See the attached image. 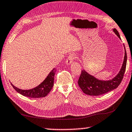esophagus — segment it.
Returning a JSON list of instances; mask_svg holds the SVG:
<instances>
[{
	"mask_svg": "<svg viewBox=\"0 0 132 132\" xmlns=\"http://www.w3.org/2000/svg\"><path fill=\"white\" fill-rule=\"evenodd\" d=\"M76 58V55H73V54H72V55H70L68 56V57L67 58V59L66 60V64L67 65H69V64H72L73 60L75 59Z\"/></svg>",
	"mask_w": 132,
	"mask_h": 132,
	"instance_id": "34e87169",
	"label": "esophagus"
}]
</instances>
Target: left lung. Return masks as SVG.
I'll list each match as a JSON object with an SVG mask.
<instances>
[{"mask_svg":"<svg viewBox=\"0 0 132 132\" xmlns=\"http://www.w3.org/2000/svg\"><path fill=\"white\" fill-rule=\"evenodd\" d=\"M114 33L121 40L120 35L116 29H113ZM125 47L124 60L120 71L111 80H99L92 75L89 74L85 70H81L78 80V85L83 92L90 96H99L105 94L116 89L120 84L123 78L127 63V54Z\"/></svg>","mask_w":132,"mask_h":132,"instance_id":"left-lung-1","label":"left lung"}]
</instances>
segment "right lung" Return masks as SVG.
I'll list each match as a JSON object with an SVG mask.
<instances>
[{
    "label": "right lung",
    "mask_w": 132,
    "mask_h": 132,
    "mask_svg": "<svg viewBox=\"0 0 132 132\" xmlns=\"http://www.w3.org/2000/svg\"><path fill=\"white\" fill-rule=\"evenodd\" d=\"M56 71V68L53 69L43 82H42L36 87L31 89L23 90L19 89L14 86L12 83H10L13 88L15 89V90L23 96L31 98L43 97L48 95L53 86L54 78H55Z\"/></svg>",
    "instance_id": "obj_1"
}]
</instances>
